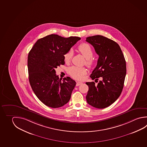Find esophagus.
<instances>
[{"label": "esophagus", "mask_w": 147, "mask_h": 147, "mask_svg": "<svg viewBox=\"0 0 147 147\" xmlns=\"http://www.w3.org/2000/svg\"><path fill=\"white\" fill-rule=\"evenodd\" d=\"M82 84V82H77V83H76V86H79L80 85H81V84Z\"/></svg>", "instance_id": "esophagus-1"}]
</instances>
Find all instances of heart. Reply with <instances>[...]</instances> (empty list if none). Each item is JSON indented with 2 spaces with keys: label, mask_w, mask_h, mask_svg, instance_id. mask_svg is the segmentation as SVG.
Instances as JSON below:
<instances>
[{
  "label": "heart",
  "mask_w": 147,
  "mask_h": 147,
  "mask_svg": "<svg viewBox=\"0 0 147 147\" xmlns=\"http://www.w3.org/2000/svg\"><path fill=\"white\" fill-rule=\"evenodd\" d=\"M78 51L86 59V64L87 66L91 67L94 64V59L92 58L93 56V51L91 46L86 43H83L79 45ZM73 52L71 50H69L64 54V61L66 64L69 63L72 59ZM69 75L73 78L77 80H81L84 77V76L87 74V70L84 67H78L72 66L68 69Z\"/></svg>",
  "instance_id": "1"
}]
</instances>
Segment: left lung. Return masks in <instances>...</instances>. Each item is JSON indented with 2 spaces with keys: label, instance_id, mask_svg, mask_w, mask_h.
<instances>
[{
  "label": "left lung",
  "instance_id": "8db88e82",
  "mask_svg": "<svg viewBox=\"0 0 147 147\" xmlns=\"http://www.w3.org/2000/svg\"><path fill=\"white\" fill-rule=\"evenodd\" d=\"M86 41L93 46L99 55L90 77L95 81L99 78L102 79L97 85L94 82H86L88 86L86 101L93 107L103 109L120 96L126 74L125 59L120 46L113 40L96 35L86 38Z\"/></svg>",
  "mask_w": 147,
  "mask_h": 147
}]
</instances>
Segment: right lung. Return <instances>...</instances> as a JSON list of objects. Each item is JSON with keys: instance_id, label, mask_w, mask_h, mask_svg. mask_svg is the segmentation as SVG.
Masks as SVG:
<instances>
[{"instance_id": "obj_1", "label": "right lung", "mask_w": 147, "mask_h": 147, "mask_svg": "<svg viewBox=\"0 0 147 147\" xmlns=\"http://www.w3.org/2000/svg\"><path fill=\"white\" fill-rule=\"evenodd\" d=\"M81 38L48 35L35 43L28 55L29 81L38 99L48 107L56 108L69 101L76 82L56 76L55 68L64 65V55Z\"/></svg>"}]
</instances>
